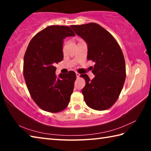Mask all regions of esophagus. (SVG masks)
I'll return each instance as SVG.
<instances>
[{"label":"esophagus","instance_id":"1","mask_svg":"<svg viewBox=\"0 0 151 151\" xmlns=\"http://www.w3.org/2000/svg\"><path fill=\"white\" fill-rule=\"evenodd\" d=\"M76 76H77V77H78V76H80V74H79V73H76Z\"/></svg>","mask_w":151,"mask_h":151}]
</instances>
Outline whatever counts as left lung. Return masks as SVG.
Returning <instances> with one entry per match:
<instances>
[{"mask_svg":"<svg viewBox=\"0 0 151 151\" xmlns=\"http://www.w3.org/2000/svg\"><path fill=\"white\" fill-rule=\"evenodd\" d=\"M88 46L87 59L95 63L91 66L95 76L93 80L86 74L82 93L86 104L96 111H104L113 105L119 98L126 78L124 58L118 42L109 32L91 22L70 27Z\"/></svg>","mask_w":151,"mask_h":151,"instance_id":"obj_1","label":"left lung"}]
</instances>
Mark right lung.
<instances>
[{"mask_svg":"<svg viewBox=\"0 0 151 151\" xmlns=\"http://www.w3.org/2000/svg\"><path fill=\"white\" fill-rule=\"evenodd\" d=\"M75 34L67 26L52 25L37 33L24 57L23 74L30 96L40 109L50 112L63 111L69 103L76 74H55V65L63 59V40Z\"/></svg>","mask_w":151,"mask_h":151,"instance_id":"add662e5","label":"right lung"}]
</instances>
